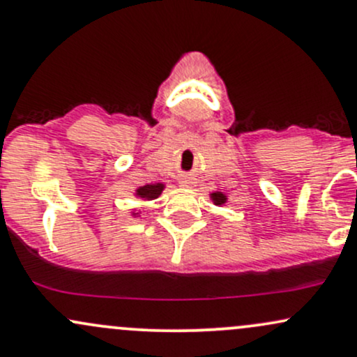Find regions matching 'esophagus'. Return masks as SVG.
<instances>
[{"instance_id": "obj_1", "label": "esophagus", "mask_w": 357, "mask_h": 357, "mask_svg": "<svg viewBox=\"0 0 357 357\" xmlns=\"http://www.w3.org/2000/svg\"><path fill=\"white\" fill-rule=\"evenodd\" d=\"M179 186H181V188H192V186H195V179L183 178L181 181H179Z\"/></svg>"}]
</instances>
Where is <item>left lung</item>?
<instances>
[{"label": "left lung", "instance_id": "1", "mask_svg": "<svg viewBox=\"0 0 357 357\" xmlns=\"http://www.w3.org/2000/svg\"><path fill=\"white\" fill-rule=\"evenodd\" d=\"M210 196H211L213 203H215V204H218V206H221V204H225V203H227V196H225L223 192H221V191L211 192Z\"/></svg>", "mask_w": 357, "mask_h": 357}]
</instances>
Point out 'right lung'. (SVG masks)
<instances>
[{"label": "right lung", "mask_w": 357, "mask_h": 357, "mask_svg": "<svg viewBox=\"0 0 357 357\" xmlns=\"http://www.w3.org/2000/svg\"><path fill=\"white\" fill-rule=\"evenodd\" d=\"M162 190H165V184L162 183H154V184H146V186H141L136 190V196L141 199H146V202H151V199L159 198ZM137 213H132V216H136Z\"/></svg>", "instance_id": "obj_1"}]
</instances>
